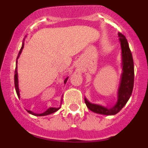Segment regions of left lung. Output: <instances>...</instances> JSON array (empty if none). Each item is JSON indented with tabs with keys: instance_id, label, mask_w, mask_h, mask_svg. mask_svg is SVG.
Here are the masks:
<instances>
[{
	"instance_id": "1",
	"label": "left lung",
	"mask_w": 148,
	"mask_h": 148,
	"mask_svg": "<svg viewBox=\"0 0 148 148\" xmlns=\"http://www.w3.org/2000/svg\"><path fill=\"white\" fill-rule=\"evenodd\" d=\"M119 36L121 52H122L123 73L121 75L120 87L119 89L118 101L113 108H106L102 106L91 104L87 99H84L85 104L88 109L94 113L107 115V116H111L118 113L127 102L133 92V84H134V64H133V56L125 35L119 32Z\"/></svg>"
}]
</instances>
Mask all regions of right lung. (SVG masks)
Returning <instances> with one entry per match:
<instances>
[{
  "instance_id": "1",
  "label": "right lung",
  "mask_w": 148,
  "mask_h": 148,
  "mask_svg": "<svg viewBox=\"0 0 148 148\" xmlns=\"http://www.w3.org/2000/svg\"><path fill=\"white\" fill-rule=\"evenodd\" d=\"M23 44H22V47L20 49V52H19V53H18V58L19 57V56H20V54L22 52V49H23ZM16 64H17V61H16ZM67 78H66V79L64 80V84H66V81H67ZM15 90H16V92H17V95H18V97H20V93H19V89H18V73H17V64H16V67H15ZM59 108H49V109L47 110H46L44 113H40V114H37V113H32V111L30 110H27L28 111V113H30V114L32 115H34V116H47V115H49V114H51V113H55V112H56V111L58 110Z\"/></svg>"
}]
</instances>
